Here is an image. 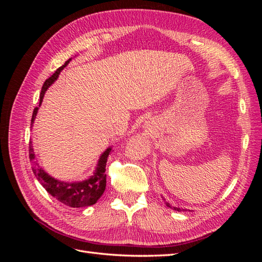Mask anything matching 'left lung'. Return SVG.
<instances>
[{
  "instance_id": "obj_1",
  "label": "left lung",
  "mask_w": 262,
  "mask_h": 262,
  "mask_svg": "<svg viewBox=\"0 0 262 262\" xmlns=\"http://www.w3.org/2000/svg\"><path fill=\"white\" fill-rule=\"evenodd\" d=\"M162 199L164 200V202H165V204L167 205L168 208H170V209H172V210H175V211H178V212H185V211H187L186 209H182V208H177V207H173V205H171L170 203H168L167 201H166V199L164 196H162Z\"/></svg>"
}]
</instances>
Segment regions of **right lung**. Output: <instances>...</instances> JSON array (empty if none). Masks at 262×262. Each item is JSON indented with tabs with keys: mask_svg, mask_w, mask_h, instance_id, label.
<instances>
[{
	"mask_svg": "<svg viewBox=\"0 0 262 262\" xmlns=\"http://www.w3.org/2000/svg\"><path fill=\"white\" fill-rule=\"evenodd\" d=\"M70 61L71 59H69L64 63V66L59 68L57 71H55V73L45 82L40 93L39 107L41 106V102L47 90H48L49 87L57 81L60 72L69 64ZM39 107H36L34 109L33 118H31V126L34 124ZM110 150H112V147H108L105 152L100 155L96 168H95V171L93 172V175L90 178H87L83 181H74V182H66V181L55 179L51 177L48 172H46L41 167H39V165L35 162V152H34L31 142L29 143V160L31 163H33V171L35 173L37 180L40 182L42 187L47 190V191H48L49 194H51L61 203L68 205V207L85 208L96 203L105 191L106 163H107V157L110 153Z\"/></svg>",
	"mask_w": 262,
	"mask_h": 262,
	"instance_id": "obj_1",
	"label": "right lung"
}]
</instances>
